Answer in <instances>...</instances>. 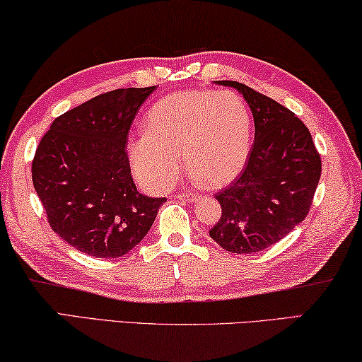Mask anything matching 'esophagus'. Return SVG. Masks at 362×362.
<instances>
[{
	"label": "esophagus",
	"mask_w": 362,
	"mask_h": 362,
	"mask_svg": "<svg viewBox=\"0 0 362 362\" xmlns=\"http://www.w3.org/2000/svg\"><path fill=\"white\" fill-rule=\"evenodd\" d=\"M177 198H179V199H183V202H190V203H193V202H197L198 194L194 193V192H183V193H179V194H177Z\"/></svg>",
	"instance_id": "1"
}]
</instances>
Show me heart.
<instances>
[{
    "label": "heart",
    "mask_w": 362,
    "mask_h": 362,
    "mask_svg": "<svg viewBox=\"0 0 362 362\" xmlns=\"http://www.w3.org/2000/svg\"><path fill=\"white\" fill-rule=\"evenodd\" d=\"M250 109L230 91H183L165 96L145 119V135L129 145L130 168L148 190L169 188L183 165L212 187L228 183L251 150Z\"/></svg>",
    "instance_id": "b5f03b06"
}]
</instances>
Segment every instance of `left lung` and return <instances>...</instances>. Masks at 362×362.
<instances>
[{
	"label": "left lung",
	"instance_id": "1",
	"mask_svg": "<svg viewBox=\"0 0 362 362\" xmlns=\"http://www.w3.org/2000/svg\"><path fill=\"white\" fill-rule=\"evenodd\" d=\"M216 83L243 95L253 112L255 143L240 175L216 193L222 216L209 237L230 253H257L308 216L322 163L308 127L290 109L235 80Z\"/></svg>",
	"mask_w": 362,
	"mask_h": 362
}]
</instances>
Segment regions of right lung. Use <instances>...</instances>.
I'll return each instance as SVG.
<instances>
[{
	"mask_svg": "<svg viewBox=\"0 0 362 362\" xmlns=\"http://www.w3.org/2000/svg\"><path fill=\"white\" fill-rule=\"evenodd\" d=\"M156 87L117 88L56 117L32 160V180L53 230L95 257H120L150 230L165 198L136 190L129 130Z\"/></svg>",
	"mask_w": 362,
	"mask_h": 362,
	"instance_id": "right-lung-1",
	"label": "right lung"
}]
</instances>
